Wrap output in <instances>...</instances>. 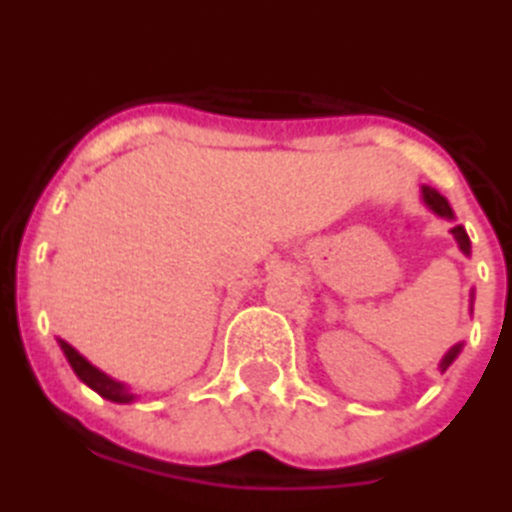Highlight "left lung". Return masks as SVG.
I'll use <instances>...</instances> for the list:
<instances>
[{"label": "left lung", "instance_id": "obj_1", "mask_svg": "<svg viewBox=\"0 0 512 512\" xmlns=\"http://www.w3.org/2000/svg\"><path fill=\"white\" fill-rule=\"evenodd\" d=\"M421 201H424V206H427L429 212H435V214H438V217H443V220H451V222L456 220L451 204H448L446 198H443V195H440L438 190H435V187L421 185ZM451 233H454V239H456V244H459V249H462L464 255L470 257V236H467V230H464L462 225H454V228H451ZM473 303H475V290L470 292V314H473ZM462 346H464V341L454 343V346H451V349H448L446 354H443V360H440V365H438L440 373H446V370L451 368V362H454L456 357H459V351H462Z\"/></svg>", "mask_w": 512, "mask_h": 512}]
</instances>
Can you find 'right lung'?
Instances as JSON below:
<instances>
[{"instance_id": "1", "label": "right lung", "mask_w": 512, "mask_h": 512, "mask_svg": "<svg viewBox=\"0 0 512 512\" xmlns=\"http://www.w3.org/2000/svg\"><path fill=\"white\" fill-rule=\"evenodd\" d=\"M58 346H61V351H64L66 362L72 365L77 378H80L85 386H91L96 395H101L104 400H109V403H134L136 395L131 392V386L123 384V381H115V378L107 376L104 370L91 365V362L85 360L83 354L74 349V346H69L64 338H58Z\"/></svg>"}]
</instances>
